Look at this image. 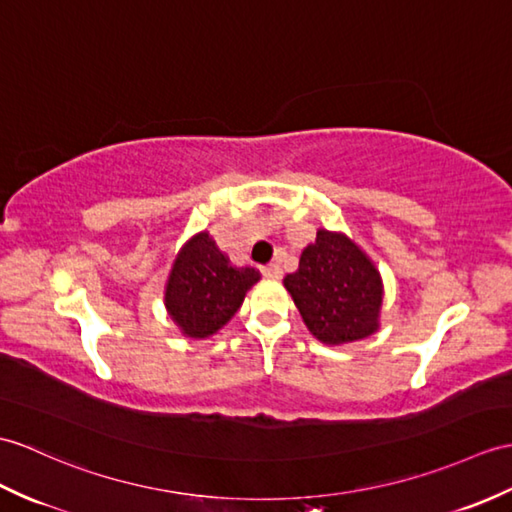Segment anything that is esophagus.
I'll use <instances>...</instances> for the list:
<instances>
[{"instance_id":"esophagus-1","label":"esophagus","mask_w":512,"mask_h":512,"mask_svg":"<svg viewBox=\"0 0 512 512\" xmlns=\"http://www.w3.org/2000/svg\"><path fill=\"white\" fill-rule=\"evenodd\" d=\"M261 272H264V275L270 277V279H281V275H283V270H281L279 264H266V266H261Z\"/></svg>"}]
</instances>
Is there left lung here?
<instances>
[{
    "label": "left lung",
    "instance_id": "left-lung-1",
    "mask_svg": "<svg viewBox=\"0 0 512 512\" xmlns=\"http://www.w3.org/2000/svg\"><path fill=\"white\" fill-rule=\"evenodd\" d=\"M307 329L325 344L355 342L377 329L382 279L344 235L318 231L301 253L299 270L283 279Z\"/></svg>",
    "mask_w": 512,
    "mask_h": 512
}]
</instances>
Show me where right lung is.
<instances>
[{"mask_svg":"<svg viewBox=\"0 0 512 512\" xmlns=\"http://www.w3.org/2000/svg\"><path fill=\"white\" fill-rule=\"evenodd\" d=\"M257 281L255 268H233L216 242L200 233L174 261L165 305L183 334L207 338L229 323Z\"/></svg>","mask_w":512,"mask_h":512,"instance_id":"right-lung-1","label":"right lung"}]
</instances>
